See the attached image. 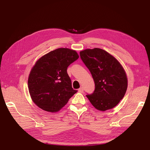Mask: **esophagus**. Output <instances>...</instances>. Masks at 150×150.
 <instances>
[{"label": "esophagus", "instance_id": "esophagus-1", "mask_svg": "<svg viewBox=\"0 0 150 150\" xmlns=\"http://www.w3.org/2000/svg\"><path fill=\"white\" fill-rule=\"evenodd\" d=\"M78 91H79V93H83V91H84V89H83V88H80L79 89H78Z\"/></svg>", "mask_w": 150, "mask_h": 150}]
</instances>
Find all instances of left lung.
I'll list each match as a JSON object with an SVG mask.
<instances>
[{"instance_id": "obj_1", "label": "left lung", "mask_w": 150, "mask_h": 150, "mask_svg": "<svg viewBox=\"0 0 150 150\" xmlns=\"http://www.w3.org/2000/svg\"><path fill=\"white\" fill-rule=\"evenodd\" d=\"M80 56L95 83L94 93L86 97L99 111L115 108L125 96L128 88L123 67L112 55L99 48L83 50Z\"/></svg>"}]
</instances>
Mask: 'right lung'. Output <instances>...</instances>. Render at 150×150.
I'll list each match as a JSON object with an SVG mask.
<instances>
[{
  "label": "right lung",
  "instance_id": "right-lung-1",
  "mask_svg": "<svg viewBox=\"0 0 150 150\" xmlns=\"http://www.w3.org/2000/svg\"><path fill=\"white\" fill-rule=\"evenodd\" d=\"M79 58L75 50L59 48L40 57L32 67L28 89L34 103L42 110L57 112L78 91L72 88L67 67Z\"/></svg>",
  "mask_w": 150,
  "mask_h": 150
}]
</instances>
